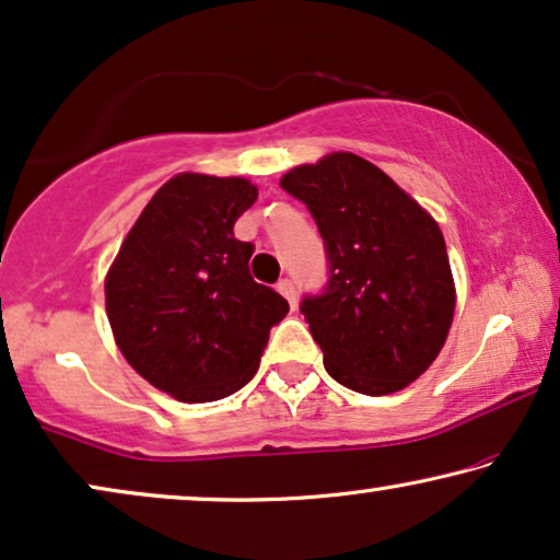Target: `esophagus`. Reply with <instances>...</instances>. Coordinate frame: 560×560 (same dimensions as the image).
<instances>
[{"mask_svg": "<svg viewBox=\"0 0 560 560\" xmlns=\"http://www.w3.org/2000/svg\"><path fill=\"white\" fill-rule=\"evenodd\" d=\"M278 293H280L282 298H285V301L295 308V288H293V282H290L288 278H282V280L278 282Z\"/></svg>", "mask_w": 560, "mask_h": 560, "instance_id": "1", "label": "esophagus"}]
</instances>
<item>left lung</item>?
Returning <instances> with one entry per match:
<instances>
[{
    "instance_id": "8db88e82",
    "label": "left lung",
    "mask_w": 560,
    "mask_h": 560,
    "mask_svg": "<svg viewBox=\"0 0 560 560\" xmlns=\"http://www.w3.org/2000/svg\"><path fill=\"white\" fill-rule=\"evenodd\" d=\"M326 242L331 278L301 311L339 385L389 395L416 382L446 343L456 308L441 226L370 160L331 152L280 178Z\"/></svg>"
}]
</instances>
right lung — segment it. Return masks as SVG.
<instances>
[{
    "label": "right lung",
    "instance_id": "obj_1",
    "mask_svg": "<svg viewBox=\"0 0 560 560\" xmlns=\"http://www.w3.org/2000/svg\"><path fill=\"white\" fill-rule=\"evenodd\" d=\"M247 178L178 173L160 186L106 272V316L129 366L180 402L234 395L257 374L288 301L249 275L234 224Z\"/></svg>",
    "mask_w": 560,
    "mask_h": 560
}]
</instances>
